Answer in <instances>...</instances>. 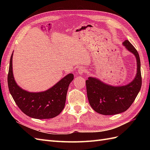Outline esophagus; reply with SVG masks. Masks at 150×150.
Wrapping results in <instances>:
<instances>
[{
    "mask_svg": "<svg viewBox=\"0 0 150 150\" xmlns=\"http://www.w3.org/2000/svg\"><path fill=\"white\" fill-rule=\"evenodd\" d=\"M85 71H86V70H85V69L84 67H80L79 69H78V73H79V74H83L84 72H85Z\"/></svg>",
    "mask_w": 150,
    "mask_h": 150,
    "instance_id": "34e87169",
    "label": "esophagus"
}]
</instances>
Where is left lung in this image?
Masks as SVG:
<instances>
[{"label":"left lung","instance_id":"left-lung-1","mask_svg":"<svg viewBox=\"0 0 150 150\" xmlns=\"http://www.w3.org/2000/svg\"><path fill=\"white\" fill-rule=\"evenodd\" d=\"M122 44L134 54L137 62V75L131 83L125 86H112L92 77L86 81L90 106L95 111L103 115H114L126 111L134 102L142 87L138 52L128 40H125Z\"/></svg>","mask_w":150,"mask_h":150}]
</instances>
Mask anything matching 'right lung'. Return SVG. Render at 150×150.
<instances>
[{"label": "right lung", "mask_w": 150, "mask_h": 150, "mask_svg": "<svg viewBox=\"0 0 150 150\" xmlns=\"http://www.w3.org/2000/svg\"><path fill=\"white\" fill-rule=\"evenodd\" d=\"M12 54L8 73V87L17 106L24 114L35 119H50L59 115L64 108L67 91L74 75L69 74L46 91L30 93L16 83L12 72Z\"/></svg>", "instance_id": "1"}]
</instances>
